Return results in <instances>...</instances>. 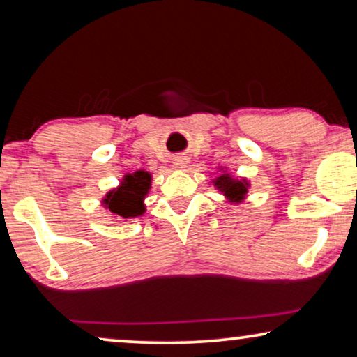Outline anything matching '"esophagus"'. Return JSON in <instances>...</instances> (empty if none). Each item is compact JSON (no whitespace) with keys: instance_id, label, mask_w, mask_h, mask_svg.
<instances>
[{"instance_id":"esophagus-1","label":"esophagus","mask_w":357,"mask_h":357,"mask_svg":"<svg viewBox=\"0 0 357 357\" xmlns=\"http://www.w3.org/2000/svg\"><path fill=\"white\" fill-rule=\"evenodd\" d=\"M174 165L177 169H183L185 165H187V159H185V158H175L174 159Z\"/></svg>"}]
</instances>
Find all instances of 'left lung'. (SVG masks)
Masks as SVG:
<instances>
[{
  "label": "left lung",
  "mask_w": 357,
  "mask_h": 357,
  "mask_svg": "<svg viewBox=\"0 0 357 357\" xmlns=\"http://www.w3.org/2000/svg\"><path fill=\"white\" fill-rule=\"evenodd\" d=\"M214 187H216L219 192L224 193L231 203H241L245 199L248 185L247 178H232L229 174H222L213 180Z\"/></svg>",
  "instance_id": "left-lung-1"
}]
</instances>
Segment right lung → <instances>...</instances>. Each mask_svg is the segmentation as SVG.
I'll use <instances>...</instances> for the list:
<instances>
[{
    "label": "right lung",
    "mask_w": 357,
    "mask_h": 357,
    "mask_svg": "<svg viewBox=\"0 0 357 357\" xmlns=\"http://www.w3.org/2000/svg\"><path fill=\"white\" fill-rule=\"evenodd\" d=\"M151 188V174L136 170L126 174L120 187L110 190L102 199V204L115 216L128 219L141 216L146 211L144 198Z\"/></svg>",
    "instance_id": "add662e5"
}]
</instances>
